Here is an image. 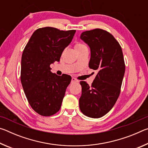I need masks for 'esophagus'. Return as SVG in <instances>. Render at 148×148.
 <instances>
[{
    "instance_id": "obj_1",
    "label": "esophagus",
    "mask_w": 148,
    "mask_h": 148,
    "mask_svg": "<svg viewBox=\"0 0 148 148\" xmlns=\"http://www.w3.org/2000/svg\"><path fill=\"white\" fill-rule=\"evenodd\" d=\"M78 81L76 79L74 78V77H72V80H71V83H75V82H77Z\"/></svg>"
}]
</instances>
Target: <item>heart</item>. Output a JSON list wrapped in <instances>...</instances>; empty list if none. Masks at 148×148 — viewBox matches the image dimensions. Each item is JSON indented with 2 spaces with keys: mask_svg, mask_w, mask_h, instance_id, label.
<instances>
[{
  "mask_svg": "<svg viewBox=\"0 0 148 148\" xmlns=\"http://www.w3.org/2000/svg\"><path fill=\"white\" fill-rule=\"evenodd\" d=\"M74 47H75V49H76L77 52L81 51V50L87 48V46L84 44L79 43V42H78V43H76V44H75Z\"/></svg>",
  "mask_w": 148,
  "mask_h": 148,
  "instance_id": "b5f03b06",
  "label": "heart"
}]
</instances>
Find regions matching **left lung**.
Wrapping results in <instances>:
<instances>
[{
	"label": "left lung",
	"instance_id": "left-lung-1",
	"mask_svg": "<svg viewBox=\"0 0 148 148\" xmlns=\"http://www.w3.org/2000/svg\"><path fill=\"white\" fill-rule=\"evenodd\" d=\"M80 38L91 48L89 67L97 74L91 86L80 82L79 108L86 116L99 118L109 112L120 95L125 71L123 55L119 42L105 30L84 31Z\"/></svg>",
	"mask_w": 148,
	"mask_h": 148
}]
</instances>
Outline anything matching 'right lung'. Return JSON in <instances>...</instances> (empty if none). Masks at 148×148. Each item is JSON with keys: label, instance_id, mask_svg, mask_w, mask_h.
<instances>
[{"label": "right lung", "instance_id": "1", "mask_svg": "<svg viewBox=\"0 0 148 148\" xmlns=\"http://www.w3.org/2000/svg\"><path fill=\"white\" fill-rule=\"evenodd\" d=\"M76 30L61 31L46 27L35 31L21 57V82L30 106L37 114L50 116L61 108L72 77L59 76L50 71V64L59 61Z\"/></svg>", "mask_w": 148, "mask_h": 148}]
</instances>
